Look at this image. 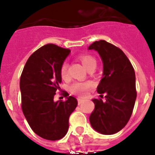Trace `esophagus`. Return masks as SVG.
Wrapping results in <instances>:
<instances>
[{
  "mask_svg": "<svg viewBox=\"0 0 155 155\" xmlns=\"http://www.w3.org/2000/svg\"><path fill=\"white\" fill-rule=\"evenodd\" d=\"M82 102H83V100H82L81 98H78V105H80L82 103Z\"/></svg>",
  "mask_w": 155,
  "mask_h": 155,
  "instance_id": "obj_1",
  "label": "esophagus"
}]
</instances>
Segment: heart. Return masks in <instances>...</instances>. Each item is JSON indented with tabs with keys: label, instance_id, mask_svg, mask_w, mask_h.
I'll return each mask as SVG.
<instances>
[{
	"label": "heart",
	"instance_id": "heart-1",
	"mask_svg": "<svg viewBox=\"0 0 155 155\" xmlns=\"http://www.w3.org/2000/svg\"><path fill=\"white\" fill-rule=\"evenodd\" d=\"M79 60L82 64L88 70L92 67L96 66V60L94 57L89 54H81L79 56ZM68 64L67 62H64L61 66V76L63 79H65L68 77ZM93 86V83L91 81L85 82H75L71 86V92L75 94L80 95V96H84L86 95L88 90Z\"/></svg>",
	"mask_w": 155,
	"mask_h": 155
}]
</instances>
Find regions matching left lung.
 Here are the masks:
<instances>
[{
    "mask_svg": "<svg viewBox=\"0 0 155 155\" xmlns=\"http://www.w3.org/2000/svg\"><path fill=\"white\" fill-rule=\"evenodd\" d=\"M88 50H96L103 63V78L97 87L101 98L92 99L90 124L98 133L114 134L127 125L133 113L137 98L134 69L125 53L106 41H95Z\"/></svg>",
    "mask_w": 155,
    "mask_h": 155,
    "instance_id": "8db88e82",
    "label": "left lung"
}]
</instances>
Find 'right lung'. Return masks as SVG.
<instances>
[{
	"label": "right lung",
	"instance_id": "obj_1",
	"mask_svg": "<svg viewBox=\"0 0 155 155\" xmlns=\"http://www.w3.org/2000/svg\"><path fill=\"white\" fill-rule=\"evenodd\" d=\"M70 52L54 44L42 46L28 59L20 78L25 117L34 133L49 140H57L67 134L69 117L78 105L76 98L68 97L67 91L66 101H53L62 81L61 66Z\"/></svg>",
	"mask_w": 155,
	"mask_h": 155
}]
</instances>
